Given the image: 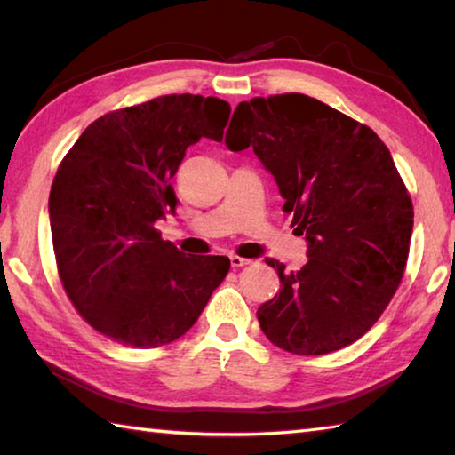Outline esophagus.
<instances>
[{"label": "esophagus", "instance_id": "esophagus-1", "mask_svg": "<svg viewBox=\"0 0 455 455\" xmlns=\"http://www.w3.org/2000/svg\"><path fill=\"white\" fill-rule=\"evenodd\" d=\"M246 265H251V259H243V257H236V255L230 257V267H233V268H241V267H246Z\"/></svg>", "mask_w": 455, "mask_h": 455}]
</instances>
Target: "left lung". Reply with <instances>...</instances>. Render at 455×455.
I'll return each mask as SVG.
<instances>
[{
	"label": "left lung",
	"mask_w": 455,
	"mask_h": 455,
	"mask_svg": "<svg viewBox=\"0 0 455 455\" xmlns=\"http://www.w3.org/2000/svg\"><path fill=\"white\" fill-rule=\"evenodd\" d=\"M228 150H252L279 184L283 212L309 243L301 271L276 268L281 291L257 311L268 341L325 355L363 337L403 279L413 204L371 128L305 94L236 106Z\"/></svg>",
	"instance_id": "1"
}]
</instances>
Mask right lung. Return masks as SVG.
<instances>
[{"label":"right lung","mask_w":455,"mask_h":455,"mask_svg":"<svg viewBox=\"0 0 455 455\" xmlns=\"http://www.w3.org/2000/svg\"><path fill=\"white\" fill-rule=\"evenodd\" d=\"M228 116L220 98L158 96L92 122L60 163L50 227L61 287L112 341L172 343L225 281L227 257H187L154 225L179 203L171 180L188 146L220 142Z\"/></svg>","instance_id":"obj_1"}]
</instances>
